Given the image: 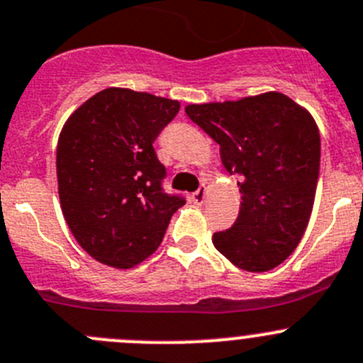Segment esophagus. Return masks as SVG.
<instances>
[{
    "label": "esophagus",
    "mask_w": 363,
    "mask_h": 363,
    "mask_svg": "<svg viewBox=\"0 0 363 363\" xmlns=\"http://www.w3.org/2000/svg\"><path fill=\"white\" fill-rule=\"evenodd\" d=\"M191 199L196 205H203V203L206 201V187H199L198 191L191 196Z\"/></svg>",
    "instance_id": "34e87169"
}]
</instances>
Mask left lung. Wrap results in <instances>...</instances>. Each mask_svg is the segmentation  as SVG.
Instances as JSON below:
<instances>
[{
	"instance_id": "8db88e82",
	"label": "left lung",
	"mask_w": 363,
	"mask_h": 363,
	"mask_svg": "<svg viewBox=\"0 0 363 363\" xmlns=\"http://www.w3.org/2000/svg\"><path fill=\"white\" fill-rule=\"evenodd\" d=\"M185 112L219 144L226 171L242 178L239 217L213 233V246L244 271H271L308 226L320 162L315 121L279 92L187 105Z\"/></svg>"
}]
</instances>
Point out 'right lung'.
<instances>
[{"label": "right lung", "mask_w": 363, "mask_h": 363, "mask_svg": "<svg viewBox=\"0 0 363 363\" xmlns=\"http://www.w3.org/2000/svg\"><path fill=\"white\" fill-rule=\"evenodd\" d=\"M179 103L110 87L76 108L57 146L62 213L82 247L101 264L135 267L160 246L185 198L162 187L153 143Z\"/></svg>", "instance_id": "obj_1"}]
</instances>
